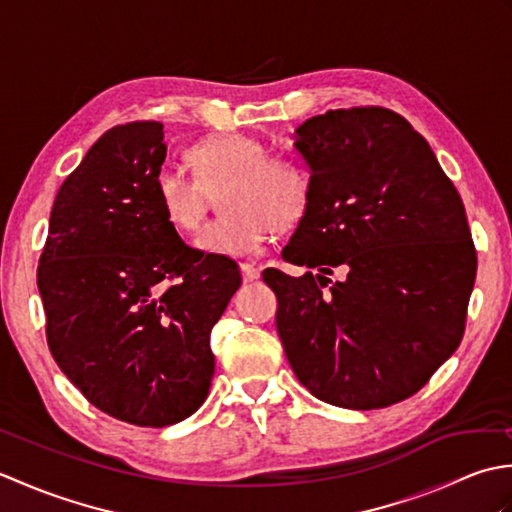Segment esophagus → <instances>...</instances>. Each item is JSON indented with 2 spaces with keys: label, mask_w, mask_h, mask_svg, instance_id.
Returning a JSON list of instances; mask_svg holds the SVG:
<instances>
[{
  "label": "esophagus",
  "mask_w": 512,
  "mask_h": 512,
  "mask_svg": "<svg viewBox=\"0 0 512 512\" xmlns=\"http://www.w3.org/2000/svg\"><path fill=\"white\" fill-rule=\"evenodd\" d=\"M239 268H242L244 281H255V279H259V273H262V270H259L257 264H248V262L239 264Z\"/></svg>",
  "instance_id": "esophagus-1"
}]
</instances>
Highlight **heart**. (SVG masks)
Masks as SVG:
<instances>
[{
	"label": "heart",
	"mask_w": 512,
	"mask_h": 512,
	"mask_svg": "<svg viewBox=\"0 0 512 512\" xmlns=\"http://www.w3.org/2000/svg\"><path fill=\"white\" fill-rule=\"evenodd\" d=\"M264 140L242 132H222L189 151L193 176L162 167L154 193L162 215L182 233H193L206 213V193L217 194L215 217L195 237L204 253L248 257L262 250L270 233L290 231L310 213L314 178L295 156H268Z\"/></svg>",
	"instance_id": "1"
}]
</instances>
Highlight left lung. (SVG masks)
I'll return each instance as SVG.
<instances>
[{"instance_id":"8db88e82","label":"left lung","mask_w":512,"mask_h":512,"mask_svg":"<svg viewBox=\"0 0 512 512\" xmlns=\"http://www.w3.org/2000/svg\"><path fill=\"white\" fill-rule=\"evenodd\" d=\"M295 147L314 198L281 257L319 275L264 270L286 358L330 405H396L464 336L477 255L462 198L427 140L385 107L312 116ZM339 265L348 277L332 285Z\"/></svg>"}]
</instances>
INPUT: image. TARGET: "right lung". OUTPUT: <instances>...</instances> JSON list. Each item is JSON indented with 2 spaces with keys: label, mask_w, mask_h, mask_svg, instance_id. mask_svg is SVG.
Instances as JSON below:
<instances>
[{
  "label": "right lung",
  "mask_w": 512,
  "mask_h": 512,
  "mask_svg": "<svg viewBox=\"0 0 512 512\" xmlns=\"http://www.w3.org/2000/svg\"><path fill=\"white\" fill-rule=\"evenodd\" d=\"M158 121L116 125L54 198L37 268L50 354L107 416L167 427L198 411L215 372L211 330L239 266L182 242L156 202Z\"/></svg>",
  "instance_id": "1"
}]
</instances>
